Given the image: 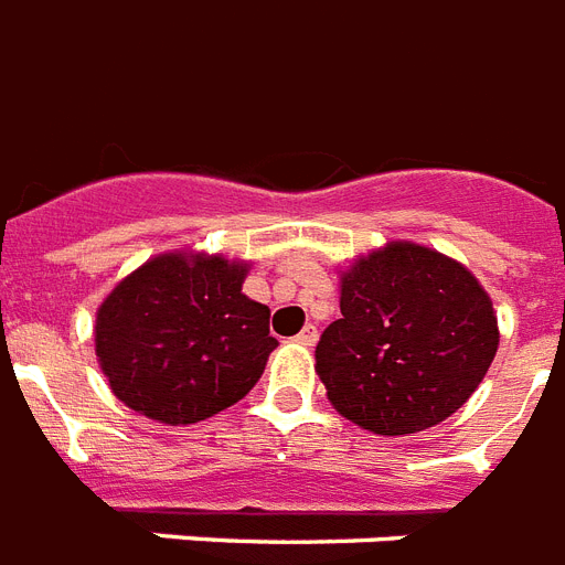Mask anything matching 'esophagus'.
Here are the masks:
<instances>
[{
  "label": "esophagus",
  "mask_w": 565,
  "mask_h": 565,
  "mask_svg": "<svg viewBox=\"0 0 565 565\" xmlns=\"http://www.w3.org/2000/svg\"><path fill=\"white\" fill-rule=\"evenodd\" d=\"M317 337H319L317 326H305L299 331V337H296V340H299L301 345H313V343H317Z\"/></svg>",
  "instance_id": "34e87169"
}]
</instances>
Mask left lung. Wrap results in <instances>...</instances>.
<instances>
[{"label": "left lung", "instance_id": "obj_1", "mask_svg": "<svg viewBox=\"0 0 565 565\" xmlns=\"http://www.w3.org/2000/svg\"><path fill=\"white\" fill-rule=\"evenodd\" d=\"M340 313L319 337L317 372L345 419L384 437L451 416L499 349L475 275L413 243L361 257L343 275Z\"/></svg>", "mask_w": 565, "mask_h": 565}]
</instances>
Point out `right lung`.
<instances>
[{
	"label": "right lung",
	"mask_w": 565,
	"mask_h": 565,
	"mask_svg": "<svg viewBox=\"0 0 565 565\" xmlns=\"http://www.w3.org/2000/svg\"><path fill=\"white\" fill-rule=\"evenodd\" d=\"M243 278L246 266L225 257L161 255L119 281L96 313V354L119 402L167 425L239 402L278 345Z\"/></svg>",
	"instance_id": "1"
}]
</instances>
